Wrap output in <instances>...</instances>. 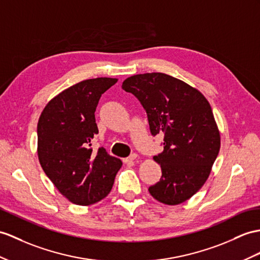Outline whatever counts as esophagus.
I'll return each instance as SVG.
<instances>
[{
    "label": "esophagus",
    "mask_w": 260,
    "mask_h": 260,
    "mask_svg": "<svg viewBox=\"0 0 260 260\" xmlns=\"http://www.w3.org/2000/svg\"><path fill=\"white\" fill-rule=\"evenodd\" d=\"M137 156H138L137 153H132L130 156H128V157H125V159H123V162H124V163H131V162H134V161L137 159Z\"/></svg>",
    "instance_id": "esophagus-1"
}]
</instances>
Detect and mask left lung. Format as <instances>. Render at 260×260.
<instances>
[{
    "label": "left lung",
    "mask_w": 260,
    "mask_h": 260,
    "mask_svg": "<svg viewBox=\"0 0 260 260\" xmlns=\"http://www.w3.org/2000/svg\"><path fill=\"white\" fill-rule=\"evenodd\" d=\"M122 89L143 106L151 134L164 136L163 152L153 156L162 176L150 194L167 205L191 199L210 176L220 148L210 103L196 88L162 73L131 76Z\"/></svg>",
    "instance_id": "1"
}]
</instances>
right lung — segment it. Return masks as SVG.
<instances>
[{
	"instance_id": "add662e5",
	"label": "right lung",
	"mask_w": 260,
	"mask_h": 260,
	"mask_svg": "<svg viewBox=\"0 0 260 260\" xmlns=\"http://www.w3.org/2000/svg\"><path fill=\"white\" fill-rule=\"evenodd\" d=\"M117 78L82 80L57 94L37 123V154L56 188L72 203L87 206L105 199L122 166L104 148L93 151L98 135L94 111Z\"/></svg>"
}]
</instances>
